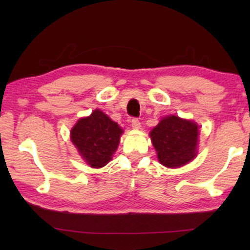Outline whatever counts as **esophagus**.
Returning <instances> with one entry per match:
<instances>
[{
    "instance_id": "34e87169",
    "label": "esophagus",
    "mask_w": 250,
    "mask_h": 250,
    "mask_svg": "<svg viewBox=\"0 0 250 250\" xmlns=\"http://www.w3.org/2000/svg\"><path fill=\"white\" fill-rule=\"evenodd\" d=\"M131 126H132L134 130H139L141 128V122L139 121L137 118H134V119H132V121H131Z\"/></svg>"
}]
</instances>
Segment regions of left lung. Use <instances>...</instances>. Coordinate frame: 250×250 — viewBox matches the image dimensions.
<instances>
[{
	"instance_id": "8db88e82",
	"label": "left lung",
	"mask_w": 250,
	"mask_h": 250,
	"mask_svg": "<svg viewBox=\"0 0 250 250\" xmlns=\"http://www.w3.org/2000/svg\"><path fill=\"white\" fill-rule=\"evenodd\" d=\"M198 126L191 120L176 116L164 117L150 132L159 162L167 167H180L195 158Z\"/></svg>"
}]
</instances>
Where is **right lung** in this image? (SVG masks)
Masks as SVG:
<instances>
[{
	"label": "right lung",
	"mask_w": 250,
	"mask_h": 250,
	"mask_svg": "<svg viewBox=\"0 0 250 250\" xmlns=\"http://www.w3.org/2000/svg\"><path fill=\"white\" fill-rule=\"evenodd\" d=\"M122 132L117 122L96 109L77 121L70 130V140L88 166L99 168L112 160Z\"/></svg>",
	"instance_id": "add662e5"
}]
</instances>
